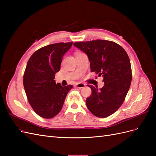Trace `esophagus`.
<instances>
[{
	"label": "esophagus",
	"instance_id": "esophagus-1",
	"mask_svg": "<svg viewBox=\"0 0 156 156\" xmlns=\"http://www.w3.org/2000/svg\"><path fill=\"white\" fill-rule=\"evenodd\" d=\"M85 86H86V84H84V83H77V84H76V87H77L79 88H83Z\"/></svg>",
	"mask_w": 156,
	"mask_h": 156
}]
</instances>
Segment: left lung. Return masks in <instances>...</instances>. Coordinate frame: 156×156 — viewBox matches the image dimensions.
<instances>
[{
	"mask_svg": "<svg viewBox=\"0 0 156 156\" xmlns=\"http://www.w3.org/2000/svg\"><path fill=\"white\" fill-rule=\"evenodd\" d=\"M73 45L87 55L91 72L103 77L104 86L101 88L88 84L92 90L91 95L87 98L88 110L99 118L112 115L123 103L131 85L128 55L120 45L108 40L75 42Z\"/></svg>",
	"mask_w": 156,
	"mask_h": 156,
	"instance_id": "left-lung-1",
	"label": "left lung"
}]
</instances>
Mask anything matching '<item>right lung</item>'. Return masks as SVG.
Listing matches in <instances>:
<instances>
[{
	"label": "right lung",
	"instance_id": "obj_1",
	"mask_svg": "<svg viewBox=\"0 0 156 156\" xmlns=\"http://www.w3.org/2000/svg\"><path fill=\"white\" fill-rule=\"evenodd\" d=\"M73 42L56 43L35 51L28 61L23 76V86L33 110L44 119H52L61 111L73 86L56 84L55 75L59 72L63 56Z\"/></svg>",
	"mask_w": 156,
	"mask_h": 156
}]
</instances>
